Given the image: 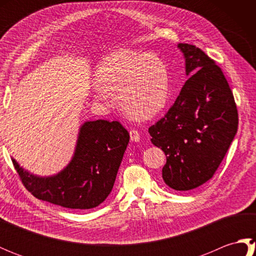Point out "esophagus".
<instances>
[{
	"mask_svg": "<svg viewBox=\"0 0 256 256\" xmlns=\"http://www.w3.org/2000/svg\"><path fill=\"white\" fill-rule=\"evenodd\" d=\"M130 138H131L133 142H140V135L138 131H136V130H131V131H130Z\"/></svg>",
	"mask_w": 256,
	"mask_h": 256,
	"instance_id": "1",
	"label": "esophagus"
}]
</instances>
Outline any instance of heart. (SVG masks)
<instances>
[{"mask_svg":"<svg viewBox=\"0 0 256 256\" xmlns=\"http://www.w3.org/2000/svg\"><path fill=\"white\" fill-rule=\"evenodd\" d=\"M94 82L96 98L108 103L116 92L122 110L133 118L150 120L165 108L170 96V72L156 55L121 50L108 54L99 62Z\"/></svg>","mask_w":256,"mask_h":256,"instance_id":"b5f03b06","label":"heart"}]
</instances>
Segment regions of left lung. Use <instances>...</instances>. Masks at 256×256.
Listing matches in <instances>:
<instances>
[{
    "label": "left lung",
    "mask_w": 256,
    "mask_h": 256,
    "mask_svg": "<svg viewBox=\"0 0 256 256\" xmlns=\"http://www.w3.org/2000/svg\"><path fill=\"white\" fill-rule=\"evenodd\" d=\"M190 78L170 110L148 128L167 160L162 179L175 190L208 182L224 158L238 124L234 96L214 59L189 44H178Z\"/></svg>",
    "instance_id": "8db88e82"
}]
</instances>
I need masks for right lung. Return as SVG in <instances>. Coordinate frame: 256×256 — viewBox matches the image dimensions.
<instances>
[{"mask_svg": "<svg viewBox=\"0 0 256 256\" xmlns=\"http://www.w3.org/2000/svg\"><path fill=\"white\" fill-rule=\"evenodd\" d=\"M128 140L120 122L96 120L81 126L72 162L55 176L30 175L12 162L22 184L37 199L64 208L91 209L110 194Z\"/></svg>", "mask_w": 256, "mask_h": 256, "instance_id": "obj_1", "label": "right lung"}]
</instances>
